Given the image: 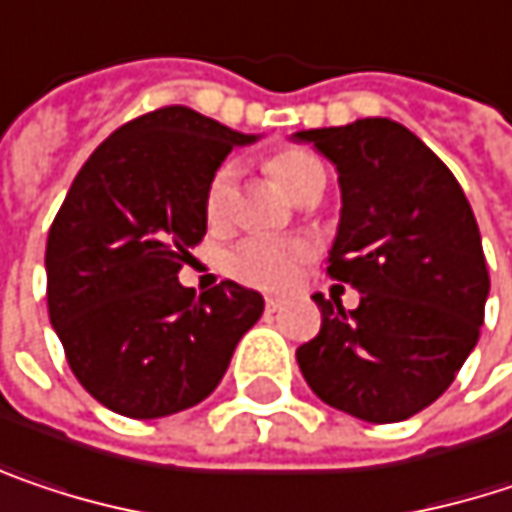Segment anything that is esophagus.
<instances>
[{"label": "esophagus", "mask_w": 512, "mask_h": 512, "mask_svg": "<svg viewBox=\"0 0 512 512\" xmlns=\"http://www.w3.org/2000/svg\"><path fill=\"white\" fill-rule=\"evenodd\" d=\"M281 307H284V302H281V299H266V313H269V316L281 313Z\"/></svg>", "instance_id": "esophagus-1"}]
</instances>
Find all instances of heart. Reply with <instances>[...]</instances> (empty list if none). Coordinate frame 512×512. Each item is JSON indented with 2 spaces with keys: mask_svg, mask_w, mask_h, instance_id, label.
I'll return each mask as SVG.
<instances>
[{
  "mask_svg": "<svg viewBox=\"0 0 512 512\" xmlns=\"http://www.w3.org/2000/svg\"><path fill=\"white\" fill-rule=\"evenodd\" d=\"M269 172L275 175V181L293 196V199H302L310 196L316 190H325L328 184V172L322 161L304 149H281L269 158ZM231 181H234V166L225 163L213 172L208 184V193H205V210H208L210 222H219L228 210V199H231ZM307 246L296 243V240H284V237H266V234H257V237H246L240 240L225 260V272L246 284V287H255V290H269V293H278V290H287L302 266L307 263Z\"/></svg>",
  "mask_w": 512,
  "mask_h": 512,
  "instance_id": "1",
  "label": "heart"
}]
</instances>
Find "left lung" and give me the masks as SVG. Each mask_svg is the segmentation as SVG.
Wrapping results in <instances>:
<instances>
[{"label": "left lung", "instance_id": "obj_1", "mask_svg": "<svg viewBox=\"0 0 512 512\" xmlns=\"http://www.w3.org/2000/svg\"><path fill=\"white\" fill-rule=\"evenodd\" d=\"M340 172V228L328 275L351 284L346 310L322 293L319 334L296 351L325 404L387 425L434 404L472 354L489 296L481 231L451 169L393 119L293 134Z\"/></svg>", "mask_w": 512, "mask_h": 512}]
</instances>
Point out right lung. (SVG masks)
<instances>
[{"mask_svg":"<svg viewBox=\"0 0 512 512\" xmlns=\"http://www.w3.org/2000/svg\"><path fill=\"white\" fill-rule=\"evenodd\" d=\"M231 131L169 105L125 122L78 169L46 240V302L72 375L128 419H161L205 401L263 296L222 281L178 284L208 231L205 193Z\"/></svg>","mask_w":512,"mask_h":512,"instance_id":"right-lung-1","label":"right lung"}]
</instances>
